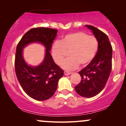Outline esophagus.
<instances>
[{
  "label": "esophagus",
  "instance_id": "34e87169",
  "mask_svg": "<svg viewBox=\"0 0 126 126\" xmlns=\"http://www.w3.org/2000/svg\"><path fill=\"white\" fill-rule=\"evenodd\" d=\"M64 75H66V76H67V75H71V74H72V73H71V72H66V71H65V72H64Z\"/></svg>",
  "mask_w": 126,
  "mask_h": 126
}]
</instances>
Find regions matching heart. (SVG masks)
<instances>
[{"label": "heart", "instance_id": "1", "mask_svg": "<svg viewBox=\"0 0 126 126\" xmlns=\"http://www.w3.org/2000/svg\"><path fill=\"white\" fill-rule=\"evenodd\" d=\"M98 50V41L94 36L83 32H76L66 35L60 43L52 46L51 54L57 65H61L69 51V58L64 62L62 68L66 70L76 69L79 64L87 66L94 59Z\"/></svg>", "mask_w": 126, "mask_h": 126}]
</instances>
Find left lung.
Instances as JSON below:
<instances>
[{"instance_id":"1","label":"left lung","mask_w":126,"mask_h":126,"mask_svg":"<svg viewBox=\"0 0 126 126\" xmlns=\"http://www.w3.org/2000/svg\"><path fill=\"white\" fill-rule=\"evenodd\" d=\"M98 41V50L92 61L79 72L81 81L75 87L80 96L92 98L105 87L112 68V48L108 36L95 27L85 25Z\"/></svg>"}]
</instances>
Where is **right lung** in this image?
Listing matches in <instances>:
<instances>
[{"label": "right lung", "instance_id": "obj_1", "mask_svg": "<svg viewBox=\"0 0 126 126\" xmlns=\"http://www.w3.org/2000/svg\"><path fill=\"white\" fill-rule=\"evenodd\" d=\"M57 30L35 28L26 32L16 47L15 67L17 78L24 92L37 101L51 98L56 92L63 70L54 63L50 51ZM32 43H40L46 48L44 60L38 66L29 65L24 60L23 50Z\"/></svg>", "mask_w": 126, "mask_h": 126}]
</instances>
